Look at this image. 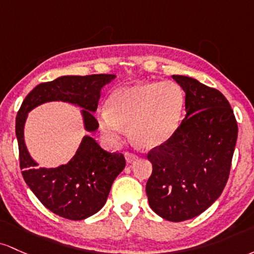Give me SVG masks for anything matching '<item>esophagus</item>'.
Instances as JSON below:
<instances>
[{"instance_id":"34e87169","label":"esophagus","mask_w":254,"mask_h":254,"mask_svg":"<svg viewBox=\"0 0 254 254\" xmlns=\"http://www.w3.org/2000/svg\"><path fill=\"white\" fill-rule=\"evenodd\" d=\"M125 157H126V161L128 163H132V162H134L135 159H138V156L134 155V153H130V152H127L126 155H125Z\"/></svg>"}]
</instances>
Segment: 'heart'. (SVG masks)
<instances>
[{
  "label": "heart",
  "instance_id": "b5f03b06",
  "mask_svg": "<svg viewBox=\"0 0 254 254\" xmlns=\"http://www.w3.org/2000/svg\"><path fill=\"white\" fill-rule=\"evenodd\" d=\"M184 108L185 92L178 82H140L113 93L109 108L99 114V127L104 138L116 144L129 126L130 136L152 149L175 134Z\"/></svg>",
  "mask_w": 254,
  "mask_h": 254
}]
</instances>
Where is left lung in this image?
<instances>
[{"label": "left lung", "mask_w": 254, "mask_h": 254, "mask_svg": "<svg viewBox=\"0 0 254 254\" xmlns=\"http://www.w3.org/2000/svg\"><path fill=\"white\" fill-rule=\"evenodd\" d=\"M186 93V118L172 138L147 153L152 174L149 205L167 221L182 222L204 212L229 178L238 124L218 90L195 79L173 75Z\"/></svg>", "instance_id": "left-lung-1"}]
</instances>
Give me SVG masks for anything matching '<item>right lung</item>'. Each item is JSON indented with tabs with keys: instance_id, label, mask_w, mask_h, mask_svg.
Wrapping results in <instances>:
<instances>
[{
	"instance_id": "add662e5",
	"label": "right lung",
	"mask_w": 254,
	"mask_h": 254,
	"mask_svg": "<svg viewBox=\"0 0 254 254\" xmlns=\"http://www.w3.org/2000/svg\"><path fill=\"white\" fill-rule=\"evenodd\" d=\"M114 78L113 74L64 75L42 82L26 96L16 115L15 134L22 178L47 209L64 218L80 221L98 212L126 161L122 153L108 152L95 139L85 135L67 164L58 168H38L24 140L27 114L47 102H67L82 108L85 129L95 132L98 121L93 113L97 110L101 90Z\"/></svg>"
}]
</instances>
